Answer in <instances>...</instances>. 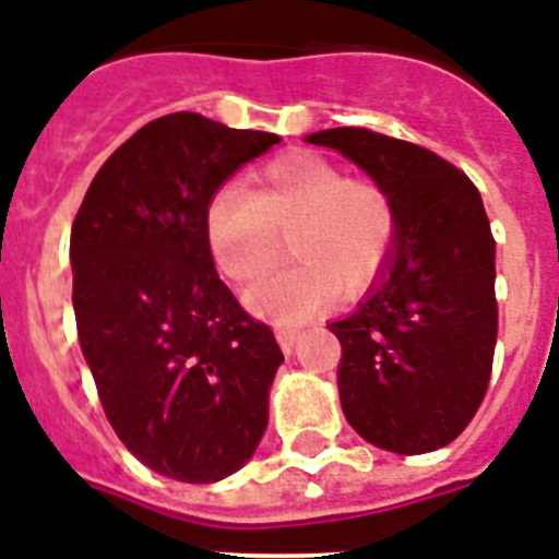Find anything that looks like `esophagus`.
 Returning <instances> with one entry per match:
<instances>
[{
    "label": "esophagus",
    "instance_id": "34e87169",
    "mask_svg": "<svg viewBox=\"0 0 559 559\" xmlns=\"http://www.w3.org/2000/svg\"><path fill=\"white\" fill-rule=\"evenodd\" d=\"M275 335H278L281 349L293 352L295 344H298V337H301V330H295V326H284V323H278V326H275Z\"/></svg>",
    "mask_w": 559,
    "mask_h": 559
}]
</instances>
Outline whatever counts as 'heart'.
<instances>
[{"label":"heart","instance_id":"1","mask_svg":"<svg viewBox=\"0 0 559 559\" xmlns=\"http://www.w3.org/2000/svg\"><path fill=\"white\" fill-rule=\"evenodd\" d=\"M287 233L298 261L258 281L250 304L278 321H304L337 287L352 295L381 278L401 241V210L386 185L318 153L278 158L255 192L233 181L207 204L210 252L236 284L264 275Z\"/></svg>","mask_w":559,"mask_h":559}]
</instances>
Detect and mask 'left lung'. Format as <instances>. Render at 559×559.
Here are the masks:
<instances>
[{
  "mask_svg": "<svg viewBox=\"0 0 559 559\" xmlns=\"http://www.w3.org/2000/svg\"><path fill=\"white\" fill-rule=\"evenodd\" d=\"M307 142L341 150L401 210L381 281L330 323L346 420L386 452H435L472 424L495 360V238L480 192L438 153L374 130H321Z\"/></svg>",
  "mask_w": 559,
  "mask_h": 559,
  "instance_id": "obj_1",
  "label": "left lung"
}]
</instances>
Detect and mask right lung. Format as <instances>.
Masks as SVG:
<instances>
[{
    "label": "right lung",
    "mask_w": 559,
    "mask_h": 559,
    "mask_svg": "<svg viewBox=\"0 0 559 559\" xmlns=\"http://www.w3.org/2000/svg\"><path fill=\"white\" fill-rule=\"evenodd\" d=\"M278 142L162 116L102 164L73 222V309L98 401L121 443L173 480L233 475L266 429L284 355L218 278L207 204Z\"/></svg>",
    "instance_id": "1"
}]
</instances>
